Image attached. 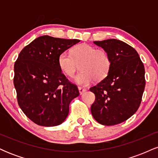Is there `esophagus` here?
Wrapping results in <instances>:
<instances>
[{"mask_svg": "<svg viewBox=\"0 0 158 158\" xmlns=\"http://www.w3.org/2000/svg\"><path fill=\"white\" fill-rule=\"evenodd\" d=\"M78 89H79V94H80V95L83 94L85 91H86V89H85V88H81V87H79V88H78Z\"/></svg>", "mask_w": 158, "mask_h": 158, "instance_id": "esophagus-1", "label": "esophagus"}]
</instances>
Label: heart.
I'll list each match as a JSON object with an SVG mask.
<instances>
[{"label":"heart","mask_w":158,"mask_h":158,"mask_svg":"<svg viewBox=\"0 0 158 158\" xmlns=\"http://www.w3.org/2000/svg\"><path fill=\"white\" fill-rule=\"evenodd\" d=\"M61 71L67 77H73L80 64L74 81L77 84L87 86L93 81L104 79L110 71L111 61L106 50L97 49L88 44H81L72 48L71 54L62 52L58 58Z\"/></svg>","instance_id":"heart-1"}]
</instances>
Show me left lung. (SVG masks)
Wrapping results in <instances>:
<instances>
[{
  "instance_id": "1",
  "label": "left lung",
  "mask_w": 158,
  "mask_h": 158,
  "mask_svg": "<svg viewBox=\"0 0 158 158\" xmlns=\"http://www.w3.org/2000/svg\"><path fill=\"white\" fill-rule=\"evenodd\" d=\"M94 43L108 52L111 65L108 76L90 88L96 97L90 110L99 123L114 126L127 120L138 109L146 85L144 65L135 49L122 41Z\"/></svg>"
}]
</instances>
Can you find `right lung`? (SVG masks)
I'll return each instance as SVG.
<instances>
[{
  "mask_svg": "<svg viewBox=\"0 0 158 158\" xmlns=\"http://www.w3.org/2000/svg\"><path fill=\"white\" fill-rule=\"evenodd\" d=\"M40 36L21 50L14 65L18 102L29 119L41 126H56L65 120L70 102L79 95L58 64L62 52L79 42Z\"/></svg>",
  "mask_w": 158,
  "mask_h": 158,
  "instance_id": "add662e5",
  "label": "right lung"
}]
</instances>
